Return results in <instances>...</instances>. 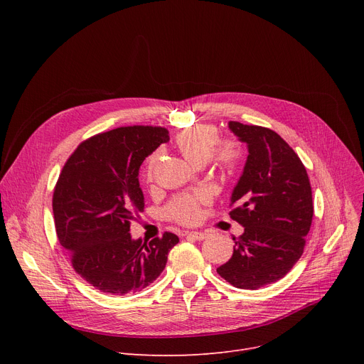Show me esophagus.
Instances as JSON below:
<instances>
[{"instance_id": "obj_1", "label": "esophagus", "mask_w": 364, "mask_h": 364, "mask_svg": "<svg viewBox=\"0 0 364 364\" xmlns=\"http://www.w3.org/2000/svg\"><path fill=\"white\" fill-rule=\"evenodd\" d=\"M186 236L190 239H195V240H203L206 237V235L202 232H187Z\"/></svg>"}]
</instances>
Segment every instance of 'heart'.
<instances>
[{
  "mask_svg": "<svg viewBox=\"0 0 364 364\" xmlns=\"http://www.w3.org/2000/svg\"><path fill=\"white\" fill-rule=\"evenodd\" d=\"M218 141L217 128L213 125H196L188 129H184L177 134L176 144L181 155L195 166L205 165L211 155L223 166L233 165L236 159V149L232 143H224L220 149L214 150ZM215 153L213 154L212 151ZM156 155H153L147 164L146 177L151 178L153 168H155ZM206 199L203 192L184 193L171 200L165 209V214L171 218L183 224L195 223L199 217V203Z\"/></svg>",
  "mask_w": 364,
  "mask_h": 364,
  "instance_id": "1",
  "label": "heart"
}]
</instances>
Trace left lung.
<instances>
[{"label":"left lung","mask_w":364,"mask_h":364,"mask_svg":"<svg viewBox=\"0 0 364 364\" xmlns=\"http://www.w3.org/2000/svg\"><path fill=\"white\" fill-rule=\"evenodd\" d=\"M247 158L230 198V217L245 230L218 274L239 289L257 291L291 272L301 258L313 221L307 171L277 132L228 122Z\"/></svg>","instance_id":"8db88e82"}]
</instances>
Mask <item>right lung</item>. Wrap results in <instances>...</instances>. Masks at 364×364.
I'll use <instances>...</instances> for the list:
<instances>
[{"mask_svg":"<svg viewBox=\"0 0 364 364\" xmlns=\"http://www.w3.org/2000/svg\"><path fill=\"white\" fill-rule=\"evenodd\" d=\"M169 140L161 127H121L97 134L73 151L53 195L55 232L75 272L112 295L141 291L164 272L174 233L144 243L129 223L144 209L143 161Z\"/></svg>","mask_w":364,"mask_h":364,"instance_id":"right-lung-1","label":"right lung"}]
</instances>
